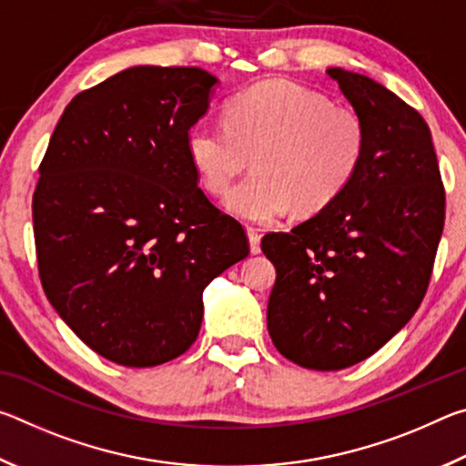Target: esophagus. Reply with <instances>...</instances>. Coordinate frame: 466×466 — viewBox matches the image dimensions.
I'll use <instances>...</instances> for the list:
<instances>
[{"label":"esophagus","mask_w":466,"mask_h":466,"mask_svg":"<svg viewBox=\"0 0 466 466\" xmlns=\"http://www.w3.org/2000/svg\"><path fill=\"white\" fill-rule=\"evenodd\" d=\"M247 236H248L250 252L252 255H258V252H261V234H258V230H255V228H248Z\"/></svg>","instance_id":"obj_1"}]
</instances>
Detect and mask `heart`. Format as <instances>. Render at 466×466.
<instances>
[{"label":"heart","instance_id":"heart-1","mask_svg":"<svg viewBox=\"0 0 466 466\" xmlns=\"http://www.w3.org/2000/svg\"><path fill=\"white\" fill-rule=\"evenodd\" d=\"M191 167L224 208L247 222H273L294 208L312 214L335 201L364 164L368 127L358 110L296 82H263L226 105L224 125L201 119L187 131Z\"/></svg>","mask_w":466,"mask_h":466}]
</instances>
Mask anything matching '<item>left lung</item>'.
<instances>
[{
  "label": "left lung",
  "instance_id": "8db88e82",
  "mask_svg": "<svg viewBox=\"0 0 466 466\" xmlns=\"http://www.w3.org/2000/svg\"><path fill=\"white\" fill-rule=\"evenodd\" d=\"M327 76L368 127L351 185L261 248L278 279L267 329L283 358L309 370H343L403 329L428 289L444 230V187L423 116L372 77Z\"/></svg>",
  "mask_w": 466,
  "mask_h": 466
}]
</instances>
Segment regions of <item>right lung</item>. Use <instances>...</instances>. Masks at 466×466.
<instances>
[{
    "instance_id": "1",
    "label": "right lung",
    "mask_w": 466,
    "mask_h": 466,
    "mask_svg": "<svg viewBox=\"0 0 466 466\" xmlns=\"http://www.w3.org/2000/svg\"><path fill=\"white\" fill-rule=\"evenodd\" d=\"M218 84L199 67L123 69L69 102L38 168L45 294L115 364L185 353L199 335L203 289L248 255L242 226L197 187L185 147Z\"/></svg>"
}]
</instances>
